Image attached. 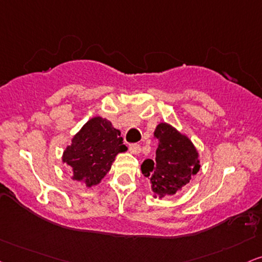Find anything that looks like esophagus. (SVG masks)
<instances>
[{
	"label": "esophagus",
	"instance_id": "obj_1",
	"mask_svg": "<svg viewBox=\"0 0 262 262\" xmlns=\"http://www.w3.org/2000/svg\"><path fill=\"white\" fill-rule=\"evenodd\" d=\"M129 151H130L132 154H134V155L140 154V151H141L140 145H139V144H130V145H129Z\"/></svg>",
	"mask_w": 262,
	"mask_h": 262
}]
</instances>
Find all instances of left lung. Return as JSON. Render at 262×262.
<instances>
[{
    "label": "left lung",
    "mask_w": 262,
    "mask_h": 262,
    "mask_svg": "<svg viewBox=\"0 0 262 262\" xmlns=\"http://www.w3.org/2000/svg\"><path fill=\"white\" fill-rule=\"evenodd\" d=\"M155 138L158 144L156 157L142 162L141 171L150 179L155 197L163 198L186 187L201 165L192 141L170 124H158Z\"/></svg>",
    "instance_id": "left-lung-1"
}]
</instances>
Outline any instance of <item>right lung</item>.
<instances>
[{"label":"right lung","mask_w":262,"mask_h":262,"mask_svg":"<svg viewBox=\"0 0 262 262\" xmlns=\"http://www.w3.org/2000/svg\"><path fill=\"white\" fill-rule=\"evenodd\" d=\"M127 150L121 132L106 118L97 116L72 138L62 154V162L71 168L74 180L92 187L108 173L116 156Z\"/></svg>","instance_id":"obj_1"}]
</instances>
